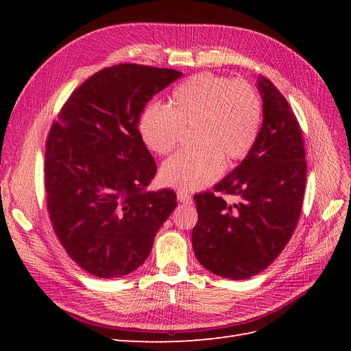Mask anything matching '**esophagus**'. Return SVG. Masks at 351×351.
Listing matches in <instances>:
<instances>
[{"label":"esophagus","instance_id":"obj_1","mask_svg":"<svg viewBox=\"0 0 351 351\" xmlns=\"http://www.w3.org/2000/svg\"><path fill=\"white\" fill-rule=\"evenodd\" d=\"M177 199L182 202V204H186V205H192L193 204V197L190 196L187 192H183V190H178V192H177Z\"/></svg>","mask_w":351,"mask_h":351}]
</instances>
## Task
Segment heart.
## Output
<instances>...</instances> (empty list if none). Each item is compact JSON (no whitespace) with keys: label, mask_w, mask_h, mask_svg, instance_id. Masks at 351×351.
Instances as JSON below:
<instances>
[{"label":"heart","mask_w":351,"mask_h":351,"mask_svg":"<svg viewBox=\"0 0 351 351\" xmlns=\"http://www.w3.org/2000/svg\"><path fill=\"white\" fill-rule=\"evenodd\" d=\"M261 123V98L250 83L202 73L176 88L171 108L146 107L139 132L152 152L167 155L176 149L183 129H193L197 146L167 159L159 174L167 186L197 190L219 177L224 159L232 164L247 155Z\"/></svg>","instance_id":"obj_1"}]
</instances>
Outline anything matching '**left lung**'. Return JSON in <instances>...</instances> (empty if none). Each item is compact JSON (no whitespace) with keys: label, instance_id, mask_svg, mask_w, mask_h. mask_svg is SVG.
<instances>
[{"label":"left lung","instance_id":"left-lung-1","mask_svg":"<svg viewBox=\"0 0 351 351\" xmlns=\"http://www.w3.org/2000/svg\"><path fill=\"white\" fill-rule=\"evenodd\" d=\"M263 121L241 164L195 195L197 224L192 244L200 265L219 277L246 280L278 258L300 217L306 186L302 129L282 93L258 77ZM237 195L230 206L216 193Z\"/></svg>","mask_w":351,"mask_h":351}]
</instances>
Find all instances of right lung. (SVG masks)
<instances>
[{
    "mask_svg": "<svg viewBox=\"0 0 351 351\" xmlns=\"http://www.w3.org/2000/svg\"><path fill=\"white\" fill-rule=\"evenodd\" d=\"M180 76L130 62L107 67L70 95L51 127L44 167L49 219L69 256L95 277L139 268L177 206L174 190H145L156 164L139 120Z\"/></svg>",
    "mask_w": 351,
    "mask_h": 351,
    "instance_id": "obj_1",
    "label": "right lung"
}]
</instances>
